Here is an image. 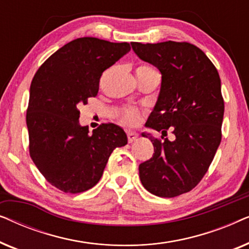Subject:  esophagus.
Listing matches in <instances>:
<instances>
[{"label": "esophagus", "mask_w": 249, "mask_h": 249, "mask_svg": "<svg viewBox=\"0 0 249 249\" xmlns=\"http://www.w3.org/2000/svg\"><path fill=\"white\" fill-rule=\"evenodd\" d=\"M127 136H128V142H132L134 141H136V139H137L138 134H137V132H134V131H129Z\"/></svg>", "instance_id": "obj_1"}]
</instances>
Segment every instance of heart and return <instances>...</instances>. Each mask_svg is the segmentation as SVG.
I'll list each match as a JSON object with an SVG mask.
<instances>
[{
    "instance_id": "1",
    "label": "heart",
    "mask_w": 249,
    "mask_h": 249,
    "mask_svg": "<svg viewBox=\"0 0 249 249\" xmlns=\"http://www.w3.org/2000/svg\"><path fill=\"white\" fill-rule=\"evenodd\" d=\"M153 70L151 67L147 66H141L137 68L136 71H149ZM141 120V113L137 110H132V108H129V110H125L124 113H122L121 121L124 122V124L127 125H136Z\"/></svg>"
}]
</instances>
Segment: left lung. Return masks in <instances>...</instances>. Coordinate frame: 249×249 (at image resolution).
Listing matches in <instances>:
<instances>
[{"mask_svg":"<svg viewBox=\"0 0 249 249\" xmlns=\"http://www.w3.org/2000/svg\"><path fill=\"white\" fill-rule=\"evenodd\" d=\"M139 59L162 74L161 88L146 127L175 141H159L142 132L154 146L151 160L139 165L145 189L159 197H176L195 188L212 163L221 142L224 102L216 68L189 43H131Z\"/></svg>","mask_w":249,"mask_h":249,"instance_id":"left-lung-1","label":"left lung"}]
</instances>
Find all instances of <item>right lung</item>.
<instances>
[{"label":"right lung","mask_w":249,"mask_h":249,"mask_svg":"<svg viewBox=\"0 0 249 249\" xmlns=\"http://www.w3.org/2000/svg\"><path fill=\"white\" fill-rule=\"evenodd\" d=\"M130 51L128 43L83 37L44 62L32 81L26 122L33 162L51 185L68 194L100 181L114 148L127 145L124 129L102 124L93 132L80 125L78 107L98 93L104 70Z\"/></svg>","instance_id":"1"}]
</instances>
